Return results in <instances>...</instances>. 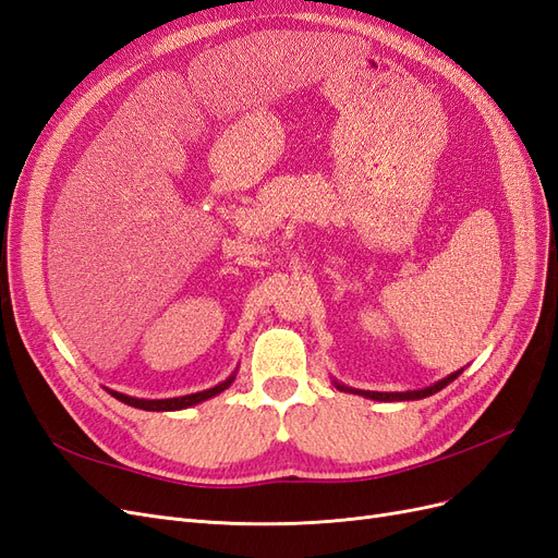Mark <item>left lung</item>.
Instances as JSON below:
<instances>
[{
    "mask_svg": "<svg viewBox=\"0 0 558 558\" xmlns=\"http://www.w3.org/2000/svg\"><path fill=\"white\" fill-rule=\"evenodd\" d=\"M461 373H463V369H456V373H451L449 377L440 379V381L433 384V386L421 388V391H404V393H379V391H361V388H349V386H344V384H337V381H335V386L340 388V391H347V393H359V396H363V398H369V400H379V402L421 400V398H428V396H433V393H437V391H442V388H445L447 384H451V381H453L456 377H459Z\"/></svg>",
    "mask_w": 558,
    "mask_h": 558,
    "instance_id": "obj_1",
    "label": "left lung"
}]
</instances>
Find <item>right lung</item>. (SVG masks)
Segmentation results:
<instances>
[{
	"mask_svg": "<svg viewBox=\"0 0 558 558\" xmlns=\"http://www.w3.org/2000/svg\"><path fill=\"white\" fill-rule=\"evenodd\" d=\"M234 381V373L221 381L214 388H207V391H199V393H191V396H181V398H165V400H144V398H132V396H125V393H118V391H111V388H107V391L116 398L121 400L125 404H130V408H140V410H146V412H174V410H185V408H193V404L202 402V400H209L214 396H218L221 391H226V388Z\"/></svg>",
	"mask_w": 558,
	"mask_h": 558,
	"instance_id": "obj_1",
	"label": "right lung"
}]
</instances>
